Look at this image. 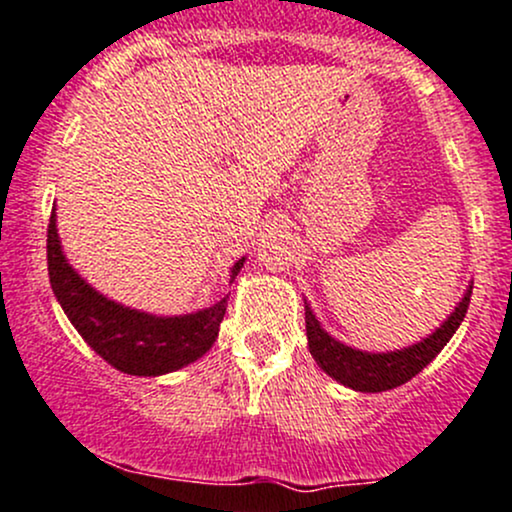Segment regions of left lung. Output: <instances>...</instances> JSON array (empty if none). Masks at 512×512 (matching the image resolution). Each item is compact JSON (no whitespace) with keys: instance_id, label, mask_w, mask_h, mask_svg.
Listing matches in <instances>:
<instances>
[{"instance_id":"8db88e82","label":"left lung","mask_w":512,"mask_h":512,"mask_svg":"<svg viewBox=\"0 0 512 512\" xmlns=\"http://www.w3.org/2000/svg\"><path fill=\"white\" fill-rule=\"evenodd\" d=\"M473 283H468L466 293L458 300L453 313L431 335L421 337L414 345L389 352H365L357 347L335 340L328 330L320 325L310 305L305 303V333L313 360L325 374L337 379L355 392H387L416 377L451 340L458 325L466 318L468 303H471Z\"/></svg>"}]
</instances>
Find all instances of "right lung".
Instances as JSON below:
<instances>
[{
  "mask_svg": "<svg viewBox=\"0 0 512 512\" xmlns=\"http://www.w3.org/2000/svg\"><path fill=\"white\" fill-rule=\"evenodd\" d=\"M49 278L56 300L78 335L108 365L135 377H160L192 365L212 350L226 313V298L187 315H152L105 298L68 263L56 229V207L49 221ZM246 258L231 266V281Z\"/></svg>",
  "mask_w": 512,
  "mask_h": 512,
  "instance_id": "obj_1",
  "label": "right lung"
}]
</instances>
